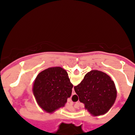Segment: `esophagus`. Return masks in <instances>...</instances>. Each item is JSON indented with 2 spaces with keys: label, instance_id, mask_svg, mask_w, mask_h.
<instances>
[{
  "label": "esophagus",
  "instance_id": "34e87169",
  "mask_svg": "<svg viewBox=\"0 0 135 135\" xmlns=\"http://www.w3.org/2000/svg\"><path fill=\"white\" fill-rule=\"evenodd\" d=\"M75 94V91H74V88H73V89H72V95H74V94Z\"/></svg>",
  "mask_w": 135,
  "mask_h": 135
}]
</instances>
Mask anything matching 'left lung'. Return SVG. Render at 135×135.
Returning a JSON list of instances; mask_svg holds the SVG:
<instances>
[{"mask_svg": "<svg viewBox=\"0 0 135 135\" xmlns=\"http://www.w3.org/2000/svg\"><path fill=\"white\" fill-rule=\"evenodd\" d=\"M72 88L65 70L54 66L38 74L34 80L32 91L38 106L51 114L65 107L72 94Z\"/></svg>", "mask_w": 135, "mask_h": 135, "instance_id": "8db88e82", "label": "left lung"}]
</instances>
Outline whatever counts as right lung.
Returning <instances> with one entry per match:
<instances>
[{
  "instance_id": "obj_1",
  "label": "right lung",
  "mask_w": 135,
  "mask_h": 135,
  "mask_svg": "<svg viewBox=\"0 0 135 135\" xmlns=\"http://www.w3.org/2000/svg\"><path fill=\"white\" fill-rule=\"evenodd\" d=\"M74 90L80 102L84 104L85 109L93 116L106 114L117 98V90L112 79L97 70L88 72L81 83L74 87Z\"/></svg>"
}]
</instances>
